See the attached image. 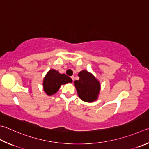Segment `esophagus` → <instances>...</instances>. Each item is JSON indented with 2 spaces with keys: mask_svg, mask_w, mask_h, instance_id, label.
Wrapping results in <instances>:
<instances>
[{
  "mask_svg": "<svg viewBox=\"0 0 149 149\" xmlns=\"http://www.w3.org/2000/svg\"><path fill=\"white\" fill-rule=\"evenodd\" d=\"M71 78V79L74 81V76H72Z\"/></svg>",
  "mask_w": 149,
  "mask_h": 149,
  "instance_id": "obj_1",
  "label": "esophagus"
}]
</instances>
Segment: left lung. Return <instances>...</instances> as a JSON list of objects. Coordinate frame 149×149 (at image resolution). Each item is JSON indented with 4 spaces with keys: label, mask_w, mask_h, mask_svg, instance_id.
<instances>
[{
    "label": "left lung",
    "mask_w": 149,
    "mask_h": 149,
    "mask_svg": "<svg viewBox=\"0 0 149 149\" xmlns=\"http://www.w3.org/2000/svg\"><path fill=\"white\" fill-rule=\"evenodd\" d=\"M78 77L80 79L74 81V86L80 99L87 102L96 100L100 90L99 81L86 70L80 71Z\"/></svg>",
    "instance_id": "obj_1"
}]
</instances>
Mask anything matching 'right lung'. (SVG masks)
Masks as SVG:
<instances>
[{"mask_svg":"<svg viewBox=\"0 0 149 149\" xmlns=\"http://www.w3.org/2000/svg\"><path fill=\"white\" fill-rule=\"evenodd\" d=\"M71 78L65 74H60L54 69H50L43 79V90L49 96L55 94L61 85L71 83Z\"/></svg>","mask_w":149,"mask_h":149,"instance_id":"add662e5","label":"right lung"}]
</instances>
